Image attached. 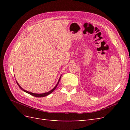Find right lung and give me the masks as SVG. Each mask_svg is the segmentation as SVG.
Masks as SVG:
<instances>
[{"label": "right lung", "mask_w": 130, "mask_h": 130, "mask_svg": "<svg viewBox=\"0 0 130 130\" xmlns=\"http://www.w3.org/2000/svg\"><path fill=\"white\" fill-rule=\"evenodd\" d=\"M60 78H61V77H60V78H59V80H58V82H57V84H56V85L55 86V87L53 89H52L50 90V91H49V92H46V93H42V94H36V93H31V92H28V91H27V90H24V89H23L21 87V86L19 85L18 84V82H16L17 83V85H18V86H19V87L22 90H23V91L24 92H26V93H28V94H30V95H32V96H35V97H38V98H42V97H44V96H47V95H48L49 94H50V93H52L53 92H54V90L56 89V88L57 87V85H58V83H59V82H60Z\"/></svg>", "instance_id": "1"}]
</instances>
